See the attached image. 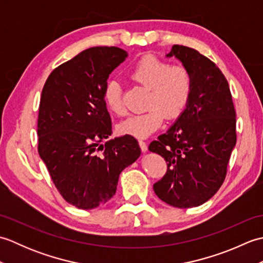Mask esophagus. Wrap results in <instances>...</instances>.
<instances>
[{
    "label": "esophagus",
    "instance_id": "34e87169",
    "mask_svg": "<svg viewBox=\"0 0 263 263\" xmlns=\"http://www.w3.org/2000/svg\"><path fill=\"white\" fill-rule=\"evenodd\" d=\"M139 146H140V149H141V152H142V153H146L147 150H148L147 143L144 142V141H142V140H139Z\"/></svg>",
    "mask_w": 263,
    "mask_h": 263
}]
</instances>
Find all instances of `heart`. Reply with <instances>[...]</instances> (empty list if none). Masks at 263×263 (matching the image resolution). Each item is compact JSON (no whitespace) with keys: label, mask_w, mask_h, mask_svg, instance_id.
Wrapping results in <instances>:
<instances>
[{"label":"heart","mask_w":263,"mask_h":263,"mask_svg":"<svg viewBox=\"0 0 263 263\" xmlns=\"http://www.w3.org/2000/svg\"><path fill=\"white\" fill-rule=\"evenodd\" d=\"M132 80L149 89L146 111L128 116L117 130L121 135L147 138L159 128L165 116L174 120L186 108L192 92V77L182 65H171L155 55H146L133 65ZM104 103L111 113L124 115L122 88L119 81L106 82L103 92Z\"/></svg>","instance_id":"b5f03b06"}]
</instances>
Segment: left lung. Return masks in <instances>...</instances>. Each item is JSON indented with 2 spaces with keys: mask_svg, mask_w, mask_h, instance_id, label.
<instances>
[{
  "mask_svg": "<svg viewBox=\"0 0 263 263\" xmlns=\"http://www.w3.org/2000/svg\"><path fill=\"white\" fill-rule=\"evenodd\" d=\"M166 57H175L189 70L192 92L174 124L149 144L167 163L154 191L167 204L192 208L214 197L224 183L236 144V113L226 78L212 61L182 45L173 46Z\"/></svg>",
  "mask_w": 263,
  "mask_h": 263,
  "instance_id": "8db88e82",
  "label": "left lung"
}]
</instances>
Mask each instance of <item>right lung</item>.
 <instances>
[{
  "label": "right lung",
  "instance_id": "add662e5",
  "mask_svg": "<svg viewBox=\"0 0 263 263\" xmlns=\"http://www.w3.org/2000/svg\"><path fill=\"white\" fill-rule=\"evenodd\" d=\"M127 58L119 47H91L61 64L44 85L37 123L38 153L70 204L89 210L116 192L121 172L139 158L133 137L111 135L104 87Z\"/></svg>",
  "mask_w": 263,
  "mask_h": 263
}]
</instances>
